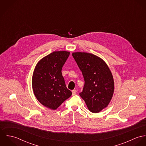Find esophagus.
I'll list each match as a JSON object with an SVG mask.
<instances>
[{"mask_svg": "<svg viewBox=\"0 0 146 146\" xmlns=\"http://www.w3.org/2000/svg\"><path fill=\"white\" fill-rule=\"evenodd\" d=\"M72 96H74V95H75L76 94V90H72Z\"/></svg>", "mask_w": 146, "mask_h": 146, "instance_id": "obj_1", "label": "esophagus"}]
</instances>
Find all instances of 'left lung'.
<instances>
[{"mask_svg": "<svg viewBox=\"0 0 146 146\" xmlns=\"http://www.w3.org/2000/svg\"><path fill=\"white\" fill-rule=\"evenodd\" d=\"M72 57L85 82L79 95L92 112L98 113L108 106L113 96L114 82L111 72L101 58L93 54L76 52Z\"/></svg>", "mask_w": 146, "mask_h": 146, "instance_id": "1", "label": "left lung"}]
</instances>
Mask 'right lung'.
I'll return each mask as SVG.
<instances>
[{
    "label": "right lung",
    "instance_id": "obj_1",
    "mask_svg": "<svg viewBox=\"0 0 146 146\" xmlns=\"http://www.w3.org/2000/svg\"><path fill=\"white\" fill-rule=\"evenodd\" d=\"M69 55L68 52H53L42 58L34 72L32 85L34 95L40 104L52 110L57 109L72 95L61 72Z\"/></svg>",
    "mask_w": 146,
    "mask_h": 146
}]
</instances>
